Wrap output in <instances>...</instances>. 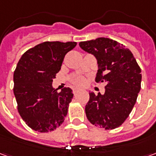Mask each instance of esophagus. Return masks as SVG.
<instances>
[{
  "mask_svg": "<svg viewBox=\"0 0 156 156\" xmlns=\"http://www.w3.org/2000/svg\"><path fill=\"white\" fill-rule=\"evenodd\" d=\"M78 91H79V90H78V88H73V94H76Z\"/></svg>",
  "mask_w": 156,
  "mask_h": 156,
  "instance_id": "34e87169",
  "label": "esophagus"
}]
</instances>
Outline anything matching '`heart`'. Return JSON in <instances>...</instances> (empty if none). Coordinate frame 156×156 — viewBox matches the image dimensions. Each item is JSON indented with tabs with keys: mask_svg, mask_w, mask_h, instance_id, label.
Instances as JSON below:
<instances>
[{
	"mask_svg": "<svg viewBox=\"0 0 156 156\" xmlns=\"http://www.w3.org/2000/svg\"><path fill=\"white\" fill-rule=\"evenodd\" d=\"M70 83L73 87L81 88V87H83L85 83H86V79H85L84 77L78 75V76H75V77L72 78L70 80Z\"/></svg>",
	"mask_w": 156,
	"mask_h": 156,
	"instance_id": "1",
	"label": "heart"
}]
</instances>
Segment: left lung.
Segmentation results:
<instances>
[{"instance_id":"1","label":"left lung","mask_w":156,"mask_h":156,"mask_svg":"<svg viewBox=\"0 0 156 156\" xmlns=\"http://www.w3.org/2000/svg\"><path fill=\"white\" fill-rule=\"evenodd\" d=\"M80 48L97 58L96 83H105V94L89 93L85 113L92 124L105 129L119 127L134 108L141 88V69L129 49L105 37L81 41Z\"/></svg>"}]
</instances>
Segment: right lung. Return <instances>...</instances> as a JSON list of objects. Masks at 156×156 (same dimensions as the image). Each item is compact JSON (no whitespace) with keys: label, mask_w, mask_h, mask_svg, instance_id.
Segmentation results:
<instances>
[{"label":"right lung","mask_w":156,"mask_h":156,"mask_svg":"<svg viewBox=\"0 0 156 156\" xmlns=\"http://www.w3.org/2000/svg\"><path fill=\"white\" fill-rule=\"evenodd\" d=\"M76 45L75 41H45L30 48L19 60L13 75V92L19 115L33 130H54L67 116L72 89L64 88L58 93L51 83L65 55Z\"/></svg>","instance_id":"add662e5"}]
</instances>
